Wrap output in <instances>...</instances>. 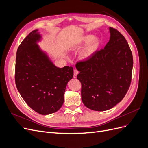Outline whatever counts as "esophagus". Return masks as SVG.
Here are the masks:
<instances>
[{
  "instance_id": "1",
  "label": "esophagus",
  "mask_w": 148,
  "mask_h": 148,
  "mask_svg": "<svg viewBox=\"0 0 148 148\" xmlns=\"http://www.w3.org/2000/svg\"><path fill=\"white\" fill-rule=\"evenodd\" d=\"M78 74V71L77 69H74V71H73V77L74 78L77 77V76Z\"/></svg>"
}]
</instances>
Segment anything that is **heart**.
<instances>
[{
	"instance_id": "heart-1",
	"label": "heart",
	"mask_w": 148,
	"mask_h": 148,
	"mask_svg": "<svg viewBox=\"0 0 148 148\" xmlns=\"http://www.w3.org/2000/svg\"><path fill=\"white\" fill-rule=\"evenodd\" d=\"M99 39L93 37L91 34H87L80 38L77 42V46H82L86 44L80 53V57L83 60H88L94 55L99 46Z\"/></svg>"
}]
</instances>
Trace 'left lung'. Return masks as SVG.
<instances>
[{
	"mask_svg": "<svg viewBox=\"0 0 148 148\" xmlns=\"http://www.w3.org/2000/svg\"><path fill=\"white\" fill-rule=\"evenodd\" d=\"M110 39L104 49L76 64L82 83V99L88 108L105 111L117 105L130 85L133 60L123 36L109 28Z\"/></svg>",
	"mask_w": 148,
	"mask_h": 148,
	"instance_id": "left-lung-1",
	"label": "left lung"
}]
</instances>
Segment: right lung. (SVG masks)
<instances>
[{
  "label": "right lung",
  "instance_id": "right-lung-1",
  "mask_svg": "<svg viewBox=\"0 0 148 148\" xmlns=\"http://www.w3.org/2000/svg\"><path fill=\"white\" fill-rule=\"evenodd\" d=\"M42 35L35 29L17 49L15 83L22 98L41 115L59 110L64 102L66 84L73 76L72 66H56L38 43Z\"/></svg>",
  "mask_w": 148,
  "mask_h": 148
}]
</instances>
